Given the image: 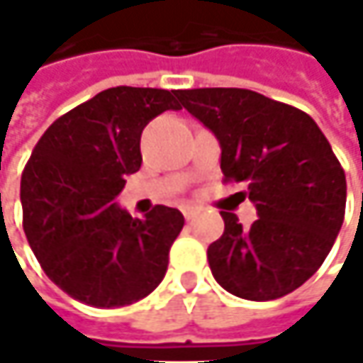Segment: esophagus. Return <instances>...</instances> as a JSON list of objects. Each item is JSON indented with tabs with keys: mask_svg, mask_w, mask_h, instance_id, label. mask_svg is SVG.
I'll return each instance as SVG.
<instances>
[{
	"mask_svg": "<svg viewBox=\"0 0 363 363\" xmlns=\"http://www.w3.org/2000/svg\"><path fill=\"white\" fill-rule=\"evenodd\" d=\"M182 216H184L186 222H191V220L197 218V210H195V208H182Z\"/></svg>",
	"mask_w": 363,
	"mask_h": 363,
	"instance_id": "34e87169",
	"label": "esophagus"
}]
</instances>
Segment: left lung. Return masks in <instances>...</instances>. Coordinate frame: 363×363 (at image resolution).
Segmentation results:
<instances>
[{
    "label": "left lung",
    "instance_id": "8db88e82",
    "mask_svg": "<svg viewBox=\"0 0 363 363\" xmlns=\"http://www.w3.org/2000/svg\"><path fill=\"white\" fill-rule=\"evenodd\" d=\"M177 97L218 137L224 182L241 184L259 216L243 228L220 212L224 233L208 247L214 279L249 301L293 293L322 266L345 218V170L330 143L306 112L249 89Z\"/></svg>",
    "mask_w": 363,
    "mask_h": 363
}]
</instances>
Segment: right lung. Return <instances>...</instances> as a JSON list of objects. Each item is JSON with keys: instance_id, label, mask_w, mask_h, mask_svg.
Returning <instances> with one entry per match:
<instances>
[{"instance_id": "add662e5", "label": "right lung", "mask_w": 363, "mask_h": 363, "mask_svg": "<svg viewBox=\"0 0 363 363\" xmlns=\"http://www.w3.org/2000/svg\"><path fill=\"white\" fill-rule=\"evenodd\" d=\"M177 91L112 86L60 116L33 149L20 181L22 226L43 272L93 308L130 306L162 282L184 226L155 206L145 220L114 199L141 168V133Z\"/></svg>"}]
</instances>
